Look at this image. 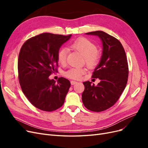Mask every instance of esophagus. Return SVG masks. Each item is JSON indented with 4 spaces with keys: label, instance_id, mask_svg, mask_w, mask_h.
<instances>
[{
    "label": "esophagus",
    "instance_id": "obj_1",
    "mask_svg": "<svg viewBox=\"0 0 148 148\" xmlns=\"http://www.w3.org/2000/svg\"><path fill=\"white\" fill-rule=\"evenodd\" d=\"M70 83H71V85H74V84H75L76 83H77V82L73 81V80H71V81L70 82Z\"/></svg>",
    "mask_w": 148,
    "mask_h": 148
}]
</instances>
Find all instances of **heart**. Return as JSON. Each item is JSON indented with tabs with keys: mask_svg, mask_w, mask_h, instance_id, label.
Listing matches in <instances>:
<instances>
[{
	"mask_svg": "<svg viewBox=\"0 0 148 148\" xmlns=\"http://www.w3.org/2000/svg\"><path fill=\"white\" fill-rule=\"evenodd\" d=\"M71 47L79 52L84 57L85 63L89 67L92 68L95 66L100 60L101 55L99 52L96 50V44L88 39L84 38H79L72 43ZM68 52V49L66 48H62L59 51L57 58L58 61L60 64L64 65L66 63ZM85 73H86L85 69L74 67L65 71L64 75L70 79H79Z\"/></svg>",
	"mask_w": 148,
	"mask_h": 148,
	"instance_id": "obj_1",
	"label": "heart"
}]
</instances>
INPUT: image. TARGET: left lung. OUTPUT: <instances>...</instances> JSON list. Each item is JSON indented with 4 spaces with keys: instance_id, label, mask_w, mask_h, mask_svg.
<instances>
[{
    "instance_id": "left-lung-1",
    "label": "left lung",
    "mask_w": 148,
    "mask_h": 148,
    "mask_svg": "<svg viewBox=\"0 0 148 148\" xmlns=\"http://www.w3.org/2000/svg\"><path fill=\"white\" fill-rule=\"evenodd\" d=\"M99 37L102 52L99 64L92 77L101 82L95 86L89 81L83 82L84 106L89 110L102 112L113 106L122 95L128 81V65L123 46L118 39L102 31L86 33Z\"/></svg>"
}]
</instances>
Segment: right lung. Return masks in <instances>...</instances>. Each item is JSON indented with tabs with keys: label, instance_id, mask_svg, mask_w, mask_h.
Masks as SVG:
<instances>
[{
	"label": "right lung",
	"instance_id": "1",
	"mask_svg": "<svg viewBox=\"0 0 148 148\" xmlns=\"http://www.w3.org/2000/svg\"><path fill=\"white\" fill-rule=\"evenodd\" d=\"M71 36L42 33L28 39L20 49L18 71L22 91L40 110H56L65 102L70 81L60 77L56 83L49 77L57 71L59 49Z\"/></svg>",
	"mask_w": 148,
	"mask_h": 148
}]
</instances>
